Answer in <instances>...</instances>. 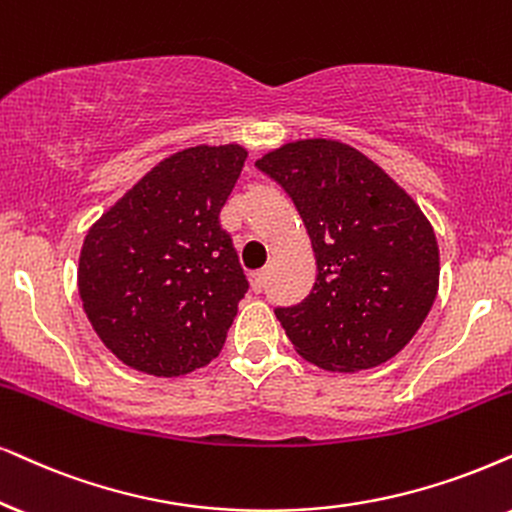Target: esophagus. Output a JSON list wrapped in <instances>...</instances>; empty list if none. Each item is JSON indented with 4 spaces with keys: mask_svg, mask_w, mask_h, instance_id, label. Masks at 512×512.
Listing matches in <instances>:
<instances>
[{
    "mask_svg": "<svg viewBox=\"0 0 512 512\" xmlns=\"http://www.w3.org/2000/svg\"><path fill=\"white\" fill-rule=\"evenodd\" d=\"M250 286L255 293H262L264 286H267V271H255V274H250Z\"/></svg>",
    "mask_w": 512,
    "mask_h": 512,
    "instance_id": "obj_1",
    "label": "esophagus"
}]
</instances>
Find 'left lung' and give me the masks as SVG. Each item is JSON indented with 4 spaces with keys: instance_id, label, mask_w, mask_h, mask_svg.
Wrapping results in <instances>:
<instances>
[{
    "instance_id": "obj_1",
    "label": "left lung",
    "mask_w": 512,
    "mask_h": 512,
    "mask_svg": "<svg viewBox=\"0 0 512 512\" xmlns=\"http://www.w3.org/2000/svg\"><path fill=\"white\" fill-rule=\"evenodd\" d=\"M255 165L293 198L316 257L309 295L276 309L297 354L338 373L385 364L437 297L428 217L383 167L342 141H290Z\"/></svg>"
}]
</instances>
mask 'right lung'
Instances as JSON below:
<instances>
[{"instance_id": "add662e5", "label": "right lung", "mask_w": 512, "mask_h": 512, "mask_svg": "<svg viewBox=\"0 0 512 512\" xmlns=\"http://www.w3.org/2000/svg\"><path fill=\"white\" fill-rule=\"evenodd\" d=\"M245 158L238 144L184 148L89 229L77 288L96 335L122 364L177 378L222 352L248 278L219 212Z\"/></svg>"}]
</instances>
